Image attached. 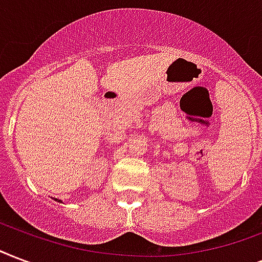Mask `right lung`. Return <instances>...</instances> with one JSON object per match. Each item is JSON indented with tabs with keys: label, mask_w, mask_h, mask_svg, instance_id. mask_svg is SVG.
I'll return each mask as SVG.
<instances>
[{
	"label": "right lung",
	"mask_w": 262,
	"mask_h": 262,
	"mask_svg": "<svg viewBox=\"0 0 262 262\" xmlns=\"http://www.w3.org/2000/svg\"><path fill=\"white\" fill-rule=\"evenodd\" d=\"M55 201H56V202H60V203H63V202H61V201H60V199H55Z\"/></svg>",
	"instance_id": "obj_1"
}]
</instances>
